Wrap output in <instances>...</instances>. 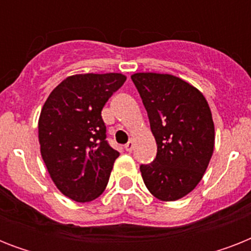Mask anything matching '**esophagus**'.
<instances>
[{"label": "esophagus", "instance_id": "34e87169", "mask_svg": "<svg viewBox=\"0 0 251 251\" xmlns=\"http://www.w3.org/2000/svg\"><path fill=\"white\" fill-rule=\"evenodd\" d=\"M125 150L127 151V152H131V151L134 150V142H131V141L127 142V143L125 145Z\"/></svg>", "mask_w": 251, "mask_h": 251}]
</instances>
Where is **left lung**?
I'll return each instance as SVG.
<instances>
[{"label": "left lung", "mask_w": 251, "mask_h": 251, "mask_svg": "<svg viewBox=\"0 0 251 251\" xmlns=\"http://www.w3.org/2000/svg\"><path fill=\"white\" fill-rule=\"evenodd\" d=\"M157 145L155 160L141 165L150 193L164 202L183 198L202 179L214 152L215 126L206 98L171 74L131 75Z\"/></svg>", "instance_id": "1"}]
</instances>
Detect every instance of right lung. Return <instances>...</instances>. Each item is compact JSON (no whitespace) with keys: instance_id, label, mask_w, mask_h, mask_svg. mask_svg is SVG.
Wrapping results in <instances>:
<instances>
[{"instance_id":"add662e5","label":"right lung","mask_w":251,"mask_h":251,"mask_svg":"<svg viewBox=\"0 0 251 251\" xmlns=\"http://www.w3.org/2000/svg\"><path fill=\"white\" fill-rule=\"evenodd\" d=\"M125 80L120 73L68 76L43 105L41 157L57 189L75 202H90L102 194L120 156L105 141L101 110Z\"/></svg>"}]
</instances>
